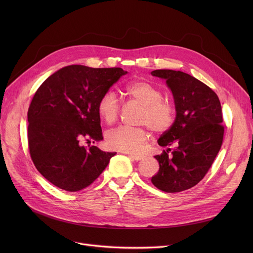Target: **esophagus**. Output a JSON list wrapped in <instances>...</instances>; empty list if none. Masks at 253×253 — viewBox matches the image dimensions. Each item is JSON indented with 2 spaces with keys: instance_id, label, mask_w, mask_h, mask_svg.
I'll return each instance as SVG.
<instances>
[{
  "instance_id": "1",
  "label": "esophagus",
  "mask_w": 253,
  "mask_h": 253,
  "mask_svg": "<svg viewBox=\"0 0 253 253\" xmlns=\"http://www.w3.org/2000/svg\"><path fill=\"white\" fill-rule=\"evenodd\" d=\"M132 159H134L135 161H139V160H142V159L144 158L143 156H141V155H137V154H128Z\"/></svg>"
}]
</instances>
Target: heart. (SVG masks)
<instances>
[{
    "label": "heart",
    "instance_id": "obj_1",
    "mask_svg": "<svg viewBox=\"0 0 253 253\" xmlns=\"http://www.w3.org/2000/svg\"><path fill=\"white\" fill-rule=\"evenodd\" d=\"M126 95L143 105L139 123L149 126L157 133L167 131L175 120L174 106L163 99L162 90L148 81L131 82L125 87ZM121 112V104L116 94L109 90L104 92L97 102V113L106 124L115 123ZM150 133L144 127L119 126L106 132L108 147L126 153L138 152L148 141Z\"/></svg>",
    "mask_w": 253,
    "mask_h": 253
}]
</instances>
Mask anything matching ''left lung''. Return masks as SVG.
Returning <instances> with one entry per match:
<instances>
[{
  "mask_svg": "<svg viewBox=\"0 0 253 253\" xmlns=\"http://www.w3.org/2000/svg\"><path fill=\"white\" fill-rule=\"evenodd\" d=\"M152 75L166 80L176 110L174 123L158 140L167 149L155 156L160 169L152 182L163 192L178 193L200 182L215 160L224 132L221 105L213 90L189 74L156 70Z\"/></svg>",
  "mask_w": 253,
  "mask_h": 253,
  "instance_id": "1",
  "label": "left lung"
}]
</instances>
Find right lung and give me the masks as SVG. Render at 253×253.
I'll use <instances>...</instances> for the list:
<instances>
[{"instance_id":"obj_1","label":"right lung","mask_w":253,"mask_h":253,"mask_svg":"<svg viewBox=\"0 0 253 253\" xmlns=\"http://www.w3.org/2000/svg\"><path fill=\"white\" fill-rule=\"evenodd\" d=\"M126 74L121 68L73 64L51 75L35 93L28 112L30 154L40 173L57 188H87L116 155L83 143L103 139L97 102Z\"/></svg>"}]
</instances>
